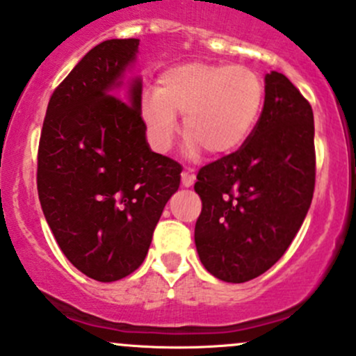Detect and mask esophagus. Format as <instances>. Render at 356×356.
<instances>
[{
  "mask_svg": "<svg viewBox=\"0 0 356 356\" xmlns=\"http://www.w3.org/2000/svg\"><path fill=\"white\" fill-rule=\"evenodd\" d=\"M181 177H182V186H184V187H191L194 184V181H196V174H194V172L189 170V169L182 172Z\"/></svg>",
  "mask_w": 356,
  "mask_h": 356,
  "instance_id": "34e87169",
  "label": "esophagus"
}]
</instances>
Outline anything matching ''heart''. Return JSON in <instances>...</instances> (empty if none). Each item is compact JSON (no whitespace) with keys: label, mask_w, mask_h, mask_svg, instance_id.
I'll return each mask as SVG.
<instances>
[{"label":"heart","mask_w":356,"mask_h":356,"mask_svg":"<svg viewBox=\"0 0 356 356\" xmlns=\"http://www.w3.org/2000/svg\"><path fill=\"white\" fill-rule=\"evenodd\" d=\"M265 86L255 70L218 62H184L159 76V88L142 96L143 124L152 147L165 154L182 115L186 155L202 148L213 157L238 150L255 128L264 108Z\"/></svg>","instance_id":"heart-1"}]
</instances>
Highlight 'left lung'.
Returning <instances> with one entry per match:
<instances>
[{"label": "left lung", "mask_w": 356, "mask_h": 356, "mask_svg": "<svg viewBox=\"0 0 356 356\" xmlns=\"http://www.w3.org/2000/svg\"><path fill=\"white\" fill-rule=\"evenodd\" d=\"M314 116L284 74L265 76V101L247 142L197 174L202 201L194 241L225 282L267 272L298 235L314 193Z\"/></svg>", "instance_id": "left-lung-1"}]
</instances>
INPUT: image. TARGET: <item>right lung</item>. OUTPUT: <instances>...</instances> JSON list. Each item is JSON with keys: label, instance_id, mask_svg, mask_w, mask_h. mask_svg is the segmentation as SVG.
<instances>
[{"label": "right lung", "instance_id": "right-lung-1", "mask_svg": "<svg viewBox=\"0 0 356 356\" xmlns=\"http://www.w3.org/2000/svg\"><path fill=\"white\" fill-rule=\"evenodd\" d=\"M138 45L113 38L89 50L50 97L38 145L45 220L70 264L99 282L142 265L181 184V165L147 142L142 77L127 79Z\"/></svg>", "mask_w": 356, "mask_h": 356}]
</instances>
